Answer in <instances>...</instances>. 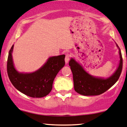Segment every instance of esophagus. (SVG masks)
<instances>
[{"label": "esophagus", "mask_w": 127, "mask_h": 127, "mask_svg": "<svg viewBox=\"0 0 127 127\" xmlns=\"http://www.w3.org/2000/svg\"><path fill=\"white\" fill-rule=\"evenodd\" d=\"M69 60H70V55L69 54H66L65 56V64H67L68 63L69 61Z\"/></svg>", "instance_id": "obj_1"}]
</instances>
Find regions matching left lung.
Listing matches in <instances>:
<instances>
[{
	"instance_id": "1",
	"label": "left lung",
	"mask_w": 127,
	"mask_h": 127,
	"mask_svg": "<svg viewBox=\"0 0 127 127\" xmlns=\"http://www.w3.org/2000/svg\"><path fill=\"white\" fill-rule=\"evenodd\" d=\"M119 49L120 61L119 65L113 73L109 77L94 76L87 72L83 66L74 58H71L69 65L73 73L74 90L84 96H93L101 94L109 90L117 82L123 68V58L121 50Z\"/></svg>"
}]
</instances>
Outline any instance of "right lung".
<instances>
[{
  "instance_id": "right-lung-1",
  "label": "right lung",
  "mask_w": 127,
  "mask_h": 127,
  "mask_svg": "<svg viewBox=\"0 0 127 127\" xmlns=\"http://www.w3.org/2000/svg\"><path fill=\"white\" fill-rule=\"evenodd\" d=\"M14 44L8 53L7 70L12 84L21 93L32 98H42L53 88L55 76L65 65V55L50 57L41 67L33 72H20L15 67L13 54Z\"/></svg>"
}]
</instances>
